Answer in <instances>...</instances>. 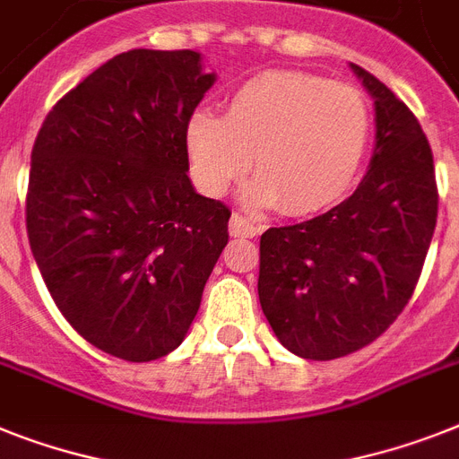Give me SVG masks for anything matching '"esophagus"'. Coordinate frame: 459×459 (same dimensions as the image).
Here are the masks:
<instances>
[{
  "label": "esophagus",
  "mask_w": 459,
  "mask_h": 459,
  "mask_svg": "<svg viewBox=\"0 0 459 459\" xmlns=\"http://www.w3.org/2000/svg\"><path fill=\"white\" fill-rule=\"evenodd\" d=\"M260 232H263V227L257 225V222L248 221L246 215L234 213L232 218H230V234H232V237H257Z\"/></svg>",
  "instance_id": "1"
}]
</instances>
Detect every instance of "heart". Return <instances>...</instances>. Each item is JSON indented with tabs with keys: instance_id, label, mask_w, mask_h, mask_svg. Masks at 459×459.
Segmentation results:
<instances>
[{
	"instance_id": "obj_1",
	"label": "heart",
	"mask_w": 459,
	"mask_h": 459,
	"mask_svg": "<svg viewBox=\"0 0 459 459\" xmlns=\"http://www.w3.org/2000/svg\"><path fill=\"white\" fill-rule=\"evenodd\" d=\"M370 138L361 91L298 70L248 79L225 102V115L195 112L187 152L208 195H225L251 169L248 199L286 215L335 204L359 173Z\"/></svg>"
}]
</instances>
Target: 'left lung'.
I'll return each mask as SVG.
<instances>
[{
  "label": "left lung",
  "instance_id": "1",
  "mask_svg": "<svg viewBox=\"0 0 459 459\" xmlns=\"http://www.w3.org/2000/svg\"><path fill=\"white\" fill-rule=\"evenodd\" d=\"M375 98V152L357 192L328 213L260 237L257 295L279 342L312 361L377 340L411 300L438 213L420 121L351 63Z\"/></svg>",
  "mask_w": 459,
  "mask_h": 459
}]
</instances>
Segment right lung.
<instances>
[{
    "label": "right lung",
    "instance_id": "1",
    "mask_svg": "<svg viewBox=\"0 0 459 459\" xmlns=\"http://www.w3.org/2000/svg\"><path fill=\"white\" fill-rule=\"evenodd\" d=\"M215 82L196 51L119 53L60 98L32 147L25 225L60 314L98 350L183 342L232 211L196 195L187 121Z\"/></svg>",
    "mask_w": 459,
    "mask_h": 459
}]
</instances>
